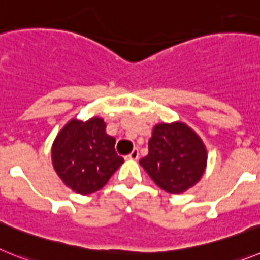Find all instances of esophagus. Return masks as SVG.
Here are the masks:
<instances>
[{
    "label": "esophagus",
    "instance_id": "esophagus-1",
    "mask_svg": "<svg viewBox=\"0 0 260 260\" xmlns=\"http://www.w3.org/2000/svg\"><path fill=\"white\" fill-rule=\"evenodd\" d=\"M139 155H140L139 149L135 148V149H133V150H132V152H131L129 154H128V158H129V159H139Z\"/></svg>",
    "mask_w": 260,
    "mask_h": 260
}]
</instances>
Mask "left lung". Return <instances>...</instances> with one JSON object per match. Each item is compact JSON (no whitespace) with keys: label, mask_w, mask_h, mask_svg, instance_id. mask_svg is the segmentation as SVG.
Masks as SVG:
<instances>
[{"label":"left lung","mask_w":260,"mask_h":260,"mask_svg":"<svg viewBox=\"0 0 260 260\" xmlns=\"http://www.w3.org/2000/svg\"><path fill=\"white\" fill-rule=\"evenodd\" d=\"M148 146V155L140 159V165L166 192L179 195L203 177L208 158L207 149L184 123L157 124Z\"/></svg>","instance_id":"1"}]
</instances>
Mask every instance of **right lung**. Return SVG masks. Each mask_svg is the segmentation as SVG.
<instances>
[{"label":"right lung","mask_w":260,"mask_h":260,"mask_svg":"<svg viewBox=\"0 0 260 260\" xmlns=\"http://www.w3.org/2000/svg\"><path fill=\"white\" fill-rule=\"evenodd\" d=\"M115 143L101 117L87 121L72 119L53 141L52 164L69 188L89 195L102 188L124 162Z\"/></svg>","instance_id":"obj_1"}]
</instances>
